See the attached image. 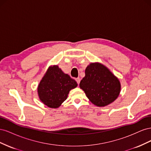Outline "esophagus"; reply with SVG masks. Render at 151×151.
Here are the masks:
<instances>
[{"label": "esophagus", "mask_w": 151, "mask_h": 151, "mask_svg": "<svg viewBox=\"0 0 151 151\" xmlns=\"http://www.w3.org/2000/svg\"><path fill=\"white\" fill-rule=\"evenodd\" d=\"M76 82H77V83L78 84V85H79V83H80L81 79L79 78V77H78V78H76Z\"/></svg>", "instance_id": "esophagus-1"}]
</instances>
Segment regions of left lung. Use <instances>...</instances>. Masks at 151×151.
Masks as SVG:
<instances>
[{"label": "left lung", "mask_w": 151, "mask_h": 151, "mask_svg": "<svg viewBox=\"0 0 151 151\" xmlns=\"http://www.w3.org/2000/svg\"><path fill=\"white\" fill-rule=\"evenodd\" d=\"M79 86L89 101L99 107L106 106L115 101L121 91L118 77L99 62H92L87 66L85 77L81 81Z\"/></svg>", "instance_id": "obj_1"}]
</instances>
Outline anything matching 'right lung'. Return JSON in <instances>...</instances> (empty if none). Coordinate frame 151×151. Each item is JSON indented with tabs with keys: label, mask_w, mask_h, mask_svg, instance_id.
Instances as JSON below:
<instances>
[{
	"label": "right lung",
	"mask_w": 151,
	"mask_h": 151,
	"mask_svg": "<svg viewBox=\"0 0 151 151\" xmlns=\"http://www.w3.org/2000/svg\"><path fill=\"white\" fill-rule=\"evenodd\" d=\"M77 84L65 74L57 65L50 66L38 86V97L44 104L51 108H58L65 101L71 89Z\"/></svg>",
	"instance_id": "right-lung-1"
}]
</instances>
